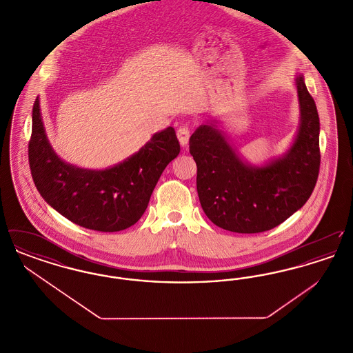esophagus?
Listing matches in <instances>:
<instances>
[{
  "label": "esophagus",
  "mask_w": 353,
  "mask_h": 353,
  "mask_svg": "<svg viewBox=\"0 0 353 353\" xmlns=\"http://www.w3.org/2000/svg\"><path fill=\"white\" fill-rule=\"evenodd\" d=\"M177 137L179 141L181 144V147H186L189 143V137H190V128L188 125H183L177 130Z\"/></svg>",
  "instance_id": "obj_1"
}]
</instances>
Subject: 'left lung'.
I'll list each match as a JSON object with an SVG mask.
<instances>
[{
    "mask_svg": "<svg viewBox=\"0 0 353 353\" xmlns=\"http://www.w3.org/2000/svg\"><path fill=\"white\" fill-rule=\"evenodd\" d=\"M296 87L302 120L295 143L285 157L263 168L243 164L213 125L203 124L190 136L202 209L219 228L245 234L268 232L312 194L320 169L319 115L302 75Z\"/></svg>",
    "mask_w": 353,
    "mask_h": 353,
    "instance_id": "obj_1",
    "label": "left lung"
}]
</instances>
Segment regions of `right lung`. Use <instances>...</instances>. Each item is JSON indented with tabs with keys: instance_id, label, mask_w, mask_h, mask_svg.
<instances>
[{
	"instance_id": "1",
	"label": "right lung",
	"mask_w": 353,
	"mask_h": 353,
	"mask_svg": "<svg viewBox=\"0 0 353 353\" xmlns=\"http://www.w3.org/2000/svg\"><path fill=\"white\" fill-rule=\"evenodd\" d=\"M180 153L172 127L153 134L140 151L114 168L88 170L62 161L45 134L38 98L33 105L29 165L34 184L71 222L97 232H120L144 214L161 173Z\"/></svg>"
}]
</instances>
